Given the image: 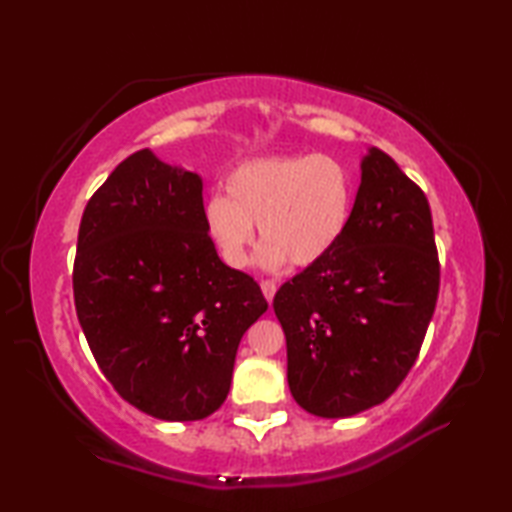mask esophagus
Listing matches in <instances>:
<instances>
[{
	"instance_id": "34e87169",
	"label": "esophagus",
	"mask_w": 512,
	"mask_h": 512,
	"mask_svg": "<svg viewBox=\"0 0 512 512\" xmlns=\"http://www.w3.org/2000/svg\"><path fill=\"white\" fill-rule=\"evenodd\" d=\"M275 291H277L275 282H271V280H264V282H262V293H264V298H266L268 302H273Z\"/></svg>"
}]
</instances>
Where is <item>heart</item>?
<instances>
[{
  "mask_svg": "<svg viewBox=\"0 0 512 512\" xmlns=\"http://www.w3.org/2000/svg\"><path fill=\"white\" fill-rule=\"evenodd\" d=\"M354 180L327 153L248 160L225 178V196L205 203V230L230 268H244L255 244V225L266 241L259 264L314 266L334 253L348 230Z\"/></svg>",
  "mask_w": 512,
  "mask_h": 512,
  "instance_id": "1",
  "label": "heart"
}]
</instances>
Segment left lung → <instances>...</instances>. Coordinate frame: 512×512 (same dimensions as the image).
<instances>
[{
	"label": "left lung",
	"mask_w": 512,
	"mask_h": 512,
	"mask_svg": "<svg viewBox=\"0 0 512 512\" xmlns=\"http://www.w3.org/2000/svg\"><path fill=\"white\" fill-rule=\"evenodd\" d=\"M438 287L427 196L372 146L341 244L273 298L293 400L320 418L388 400L418 359Z\"/></svg>",
	"instance_id": "8db88e82"
}]
</instances>
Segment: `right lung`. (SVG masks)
<instances>
[{"label":"right lung","mask_w":512,"mask_h":512,"mask_svg":"<svg viewBox=\"0 0 512 512\" xmlns=\"http://www.w3.org/2000/svg\"><path fill=\"white\" fill-rule=\"evenodd\" d=\"M203 212L201 176L142 149L92 194L79 228L85 339L115 391L158 420L219 409L241 336L268 309L253 277L216 255Z\"/></svg>","instance_id":"1"}]
</instances>
